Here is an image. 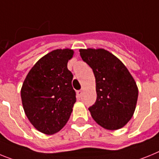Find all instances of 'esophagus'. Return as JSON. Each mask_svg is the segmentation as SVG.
Instances as JSON below:
<instances>
[{
  "label": "esophagus",
  "mask_w": 159,
  "mask_h": 159,
  "mask_svg": "<svg viewBox=\"0 0 159 159\" xmlns=\"http://www.w3.org/2000/svg\"><path fill=\"white\" fill-rule=\"evenodd\" d=\"M81 95H82V90H81V89L77 91V96H78V98H80Z\"/></svg>",
  "instance_id": "34e87169"
}]
</instances>
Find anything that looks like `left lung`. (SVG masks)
I'll return each mask as SVG.
<instances>
[{
	"label": "left lung",
	"mask_w": 159,
	"mask_h": 159,
	"mask_svg": "<svg viewBox=\"0 0 159 159\" xmlns=\"http://www.w3.org/2000/svg\"><path fill=\"white\" fill-rule=\"evenodd\" d=\"M82 60L93 70L97 99L89 108L92 118L102 127L115 130L131 119L139 89L134 79L121 61L104 49H80Z\"/></svg>",
	"instance_id": "obj_1"
}]
</instances>
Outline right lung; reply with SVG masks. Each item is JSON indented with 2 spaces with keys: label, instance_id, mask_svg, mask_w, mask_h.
I'll use <instances>...</instances> for the list:
<instances>
[{
  "label": "right lung",
  "instance_id": "obj_1",
  "mask_svg": "<svg viewBox=\"0 0 159 159\" xmlns=\"http://www.w3.org/2000/svg\"><path fill=\"white\" fill-rule=\"evenodd\" d=\"M73 55L70 49L47 53L33 66L22 85L25 113L32 125L45 134L60 131L71 115L76 93L67 63Z\"/></svg>",
  "mask_w": 159,
  "mask_h": 159
}]
</instances>
